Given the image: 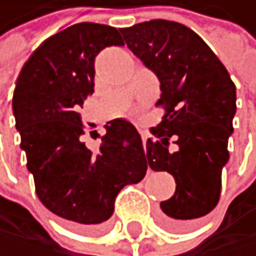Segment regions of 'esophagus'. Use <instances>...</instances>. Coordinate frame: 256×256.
<instances>
[{
  "label": "esophagus",
  "instance_id": "1",
  "mask_svg": "<svg viewBox=\"0 0 256 256\" xmlns=\"http://www.w3.org/2000/svg\"><path fill=\"white\" fill-rule=\"evenodd\" d=\"M148 138H149V136L146 134V133L142 134V146H144V149H148Z\"/></svg>",
  "mask_w": 256,
  "mask_h": 256
}]
</instances>
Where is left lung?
<instances>
[{
	"label": "left lung",
	"mask_w": 256,
	"mask_h": 256,
	"mask_svg": "<svg viewBox=\"0 0 256 256\" xmlns=\"http://www.w3.org/2000/svg\"><path fill=\"white\" fill-rule=\"evenodd\" d=\"M122 35L160 82L157 106L165 115L150 128L157 139H148L146 160L154 172L173 174L176 190L160 202L162 221L166 229L184 231L220 200L234 131L236 84L216 54L186 25L156 18L122 28Z\"/></svg>",
	"instance_id": "left-lung-1"
}]
</instances>
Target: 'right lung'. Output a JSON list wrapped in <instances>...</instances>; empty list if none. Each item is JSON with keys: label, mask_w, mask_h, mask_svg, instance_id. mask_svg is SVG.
<instances>
[{"label": "right lung", "mask_w": 256, "mask_h": 256, "mask_svg": "<svg viewBox=\"0 0 256 256\" xmlns=\"http://www.w3.org/2000/svg\"><path fill=\"white\" fill-rule=\"evenodd\" d=\"M123 44L115 27L75 24L44 40L16 82V128L36 196L76 229L92 231L107 221L117 194L141 181L148 170L141 136L126 120L107 123L98 152L82 141L78 110L94 92L96 56Z\"/></svg>", "instance_id": "obj_1"}]
</instances>
